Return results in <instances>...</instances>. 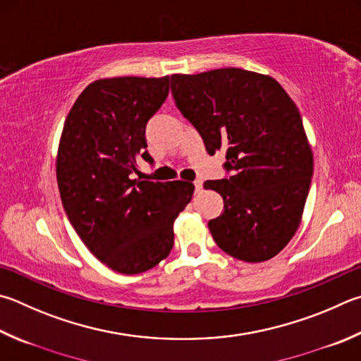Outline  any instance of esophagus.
<instances>
[{"mask_svg":"<svg viewBox=\"0 0 361 361\" xmlns=\"http://www.w3.org/2000/svg\"><path fill=\"white\" fill-rule=\"evenodd\" d=\"M194 186H195V192H202V189H203V183H202V180L194 181Z\"/></svg>","mask_w":361,"mask_h":361,"instance_id":"esophagus-1","label":"esophagus"}]
</instances>
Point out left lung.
<instances>
[{
  "label": "left lung",
  "instance_id": "1",
  "mask_svg": "<svg viewBox=\"0 0 361 361\" xmlns=\"http://www.w3.org/2000/svg\"><path fill=\"white\" fill-rule=\"evenodd\" d=\"M176 107L209 154L226 149L228 180L205 181L224 199L208 222L222 251L257 264L279 254L303 216L314 169L298 107L273 77L240 68L170 77Z\"/></svg>",
  "mask_w": 361,
  "mask_h": 361
}]
</instances>
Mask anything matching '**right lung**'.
<instances>
[{"instance_id": "add662e5", "label": "right lung", "mask_w": 361, "mask_h": 361, "mask_svg": "<svg viewBox=\"0 0 361 361\" xmlns=\"http://www.w3.org/2000/svg\"><path fill=\"white\" fill-rule=\"evenodd\" d=\"M166 77L91 82L64 121L56 154L61 202L78 237L104 265L139 274L173 247V222L194 185L133 178L145 152V126L166 101Z\"/></svg>"}]
</instances>
